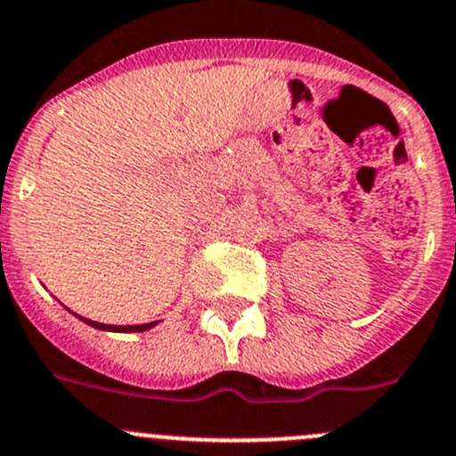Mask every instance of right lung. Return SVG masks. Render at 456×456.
<instances>
[{
    "mask_svg": "<svg viewBox=\"0 0 456 456\" xmlns=\"http://www.w3.org/2000/svg\"><path fill=\"white\" fill-rule=\"evenodd\" d=\"M82 318V316H79ZM86 325L91 327H97V330H106V331H144V330H151L153 325H158L156 322H147V325H104V322H95V321H88V318H82Z\"/></svg>",
    "mask_w": 456,
    "mask_h": 456,
    "instance_id": "obj_1",
    "label": "right lung"
}]
</instances>
